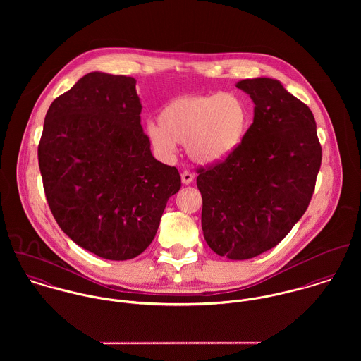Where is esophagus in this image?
I'll list each match as a JSON object with an SVG mask.
<instances>
[{
  "label": "esophagus",
  "mask_w": 361,
  "mask_h": 361,
  "mask_svg": "<svg viewBox=\"0 0 361 361\" xmlns=\"http://www.w3.org/2000/svg\"><path fill=\"white\" fill-rule=\"evenodd\" d=\"M193 179H195V175H193L190 171H183V172H182V182H183L185 185L192 183Z\"/></svg>",
  "instance_id": "obj_1"
}]
</instances>
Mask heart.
Instances as JSON below:
<instances>
[{"label":"heart","instance_id":"b5f03b06","mask_svg":"<svg viewBox=\"0 0 361 361\" xmlns=\"http://www.w3.org/2000/svg\"><path fill=\"white\" fill-rule=\"evenodd\" d=\"M247 126L249 109L235 94H185L161 108L158 123H147L146 136L164 158L175 154L176 143H185L192 159L214 164L239 147Z\"/></svg>","mask_w":361,"mask_h":361}]
</instances>
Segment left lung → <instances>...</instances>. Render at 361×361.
<instances>
[{"mask_svg":"<svg viewBox=\"0 0 361 361\" xmlns=\"http://www.w3.org/2000/svg\"><path fill=\"white\" fill-rule=\"evenodd\" d=\"M236 87L256 104L253 123L232 154L197 168V188L207 245L247 259L275 247L306 212L322 150L311 109L278 80L245 79Z\"/></svg>","mask_w":361,"mask_h":361,"instance_id":"left-lung-1","label":"left lung"}]
</instances>
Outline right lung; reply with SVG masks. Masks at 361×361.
Masks as SVG:
<instances>
[{"instance_id": "add662e5", "label": "right lung", "mask_w": 361, "mask_h": 361, "mask_svg": "<svg viewBox=\"0 0 361 361\" xmlns=\"http://www.w3.org/2000/svg\"><path fill=\"white\" fill-rule=\"evenodd\" d=\"M140 112L133 78L92 72L52 102L39 143L56 224L78 246L106 259L142 255L180 189L178 169L152 154Z\"/></svg>"}]
</instances>
